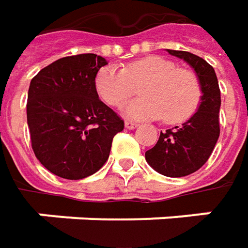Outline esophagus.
<instances>
[{
	"mask_svg": "<svg viewBox=\"0 0 248 248\" xmlns=\"http://www.w3.org/2000/svg\"><path fill=\"white\" fill-rule=\"evenodd\" d=\"M138 127V124L137 123H134V121H125V128L127 129H134Z\"/></svg>",
	"mask_w": 248,
	"mask_h": 248,
	"instance_id": "1",
	"label": "esophagus"
}]
</instances>
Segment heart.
<instances>
[{
	"instance_id": "heart-1",
	"label": "heart",
	"mask_w": 248,
	"mask_h": 248,
	"mask_svg": "<svg viewBox=\"0 0 248 248\" xmlns=\"http://www.w3.org/2000/svg\"><path fill=\"white\" fill-rule=\"evenodd\" d=\"M140 85V98L125 106L134 119H160L168 124L185 123L195 114L202 102V85L195 72L178 69L161 56H148L117 66L102 67L95 78L99 96L110 106L123 105Z\"/></svg>"
}]
</instances>
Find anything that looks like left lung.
Masks as SVG:
<instances>
[{
    "label": "left lung",
    "instance_id": "8db88e82",
    "mask_svg": "<svg viewBox=\"0 0 248 248\" xmlns=\"http://www.w3.org/2000/svg\"><path fill=\"white\" fill-rule=\"evenodd\" d=\"M167 52L184 59L202 85V102L195 114L181 127L160 132L157 143L145 153L146 161L161 175L179 178L193 174L204 166L219 137L221 91L217 74L203 58L186 51Z\"/></svg>",
    "mask_w": 248,
    "mask_h": 248
}]
</instances>
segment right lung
<instances>
[{
	"instance_id": "1",
	"label": "right lung",
	"mask_w": 248,
	"mask_h": 248,
	"mask_svg": "<svg viewBox=\"0 0 248 248\" xmlns=\"http://www.w3.org/2000/svg\"><path fill=\"white\" fill-rule=\"evenodd\" d=\"M106 59L81 53L58 59L33 77L27 124L35 157L64 179H82L108 161L124 121L98 96L95 78Z\"/></svg>"
}]
</instances>
